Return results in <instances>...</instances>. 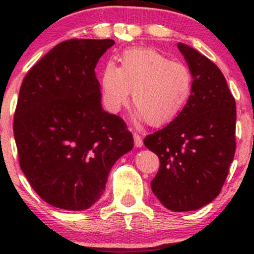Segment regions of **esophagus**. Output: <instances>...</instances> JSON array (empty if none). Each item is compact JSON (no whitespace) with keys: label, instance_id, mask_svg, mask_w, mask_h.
<instances>
[{"label":"esophagus","instance_id":"obj_1","mask_svg":"<svg viewBox=\"0 0 254 254\" xmlns=\"http://www.w3.org/2000/svg\"><path fill=\"white\" fill-rule=\"evenodd\" d=\"M133 142H135V145L137 148H141L143 145V141H142V137L138 135L137 132H133Z\"/></svg>","mask_w":254,"mask_h":254}]
</instances>
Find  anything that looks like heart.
<instances>
[{"label":"heart","instance_id":"obj_1","mask_svg":"<svg viewBox=\"0 0 254 254\" xmlns=\"http://www.w3.org/2000/svg\"><path fill=\"white\" fill-rule=\"evenodd\" d=\"M192 74L185 64L150 48H132L121 55V66L105 64L101 71L104 104L117 112L129 100L136 116L161 127L182 112L192 92Z\"/></svg>","mask_w":254,"mask_h":254}]
</instances>
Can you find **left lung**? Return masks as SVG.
I'll use <instances>...</instances> for the list:
<instances>
[{
    "mask_svg": "<svg viewBox=\"0 0 254 254\" xmlns=\"http://www.w3.org/2000/svg\"><path fill=\"white\" fill-rule=\"evenodd\" d=\"M193 76L188 104L164 129L145 136L159 156L150 186L172 211H191L214 200L234 159L237 105L218 66L186 44L178 43Z\"/></svg>",
    "mask_w": 254,
    "mask_h": 254,
    "instance_id": "1",
    "label": "left lung"
}]
</instances>
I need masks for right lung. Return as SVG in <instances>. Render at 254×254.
Returning <instances> with one entry per match:
<instances>
[{"label": "right lung", "instance_id": "add662e5", "mask_svg": "<svg viewBox=\"0 0 254 254\" xmlns=\"http://www.w3.org/2000/svg\"><path fill=\"white\" fill-rule=\"evenodd\" d=\"M113 44L60 43L20 87L13 123L20 167L38 196L56 208H90L104 193L113 164L133 147L125 122L100 104L94 69Z\"/></svg>", "mask_w": 254, "mask_h": 254}]
</instances>
